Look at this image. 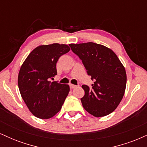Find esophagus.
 <instances>
[{"label": "esophagus", "mask_w": 147, "mask_h": 147, "mask_svg": "<svg viewBox=\"0 0 147 147\" xmlns=\"http://www.w3.org/2000/svg\"><path fill=\"white\" fill-rule=\"evenodd\" d=\"M77 86H76V85H73V84H70V88H77Z\"/></svg>", "instance_id": "34e87169"}]
</instances>
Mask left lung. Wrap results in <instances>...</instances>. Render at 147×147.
<instances>
[{
	"label": "left lung",
	"instance_id": "1",
	"mask_svg": "<svg viewBox=\"0 0 147 147\" xmlns=\"http://www.w3.org/2000/svg\"><path fill=\"white\" fill-rule=\"evenodd\" d=\"M82 60L87 74L94 81L92 87L83 85L84 109L95 117H102L115 110L124 95L126 74L124 67L111 49L88 42L69 44Z\"/></svg>",
	"mask_w": 147,
	"mask_h": 147
}]
</instances>
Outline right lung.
Masks as SVG:
<instances>
[{
  "instance_id": "obj_1",
  "label": "right lung",
  "mask_w": 147,
  "mask_h": 147,
  "mask_svg": "<svg viewBox=\"0 0 147 147\" xmlns=\"http://www.w3.org/2000/svg\"><path fill=\"white\" fill-rule=\"evenodd\" d=\"M68 45H40L31 52L21 65L18 85L22 98L30 112L40 119H49L61 109L68 95V85L50 82L57 75L56 64L70 51Z\"/></svg>"
}]
</instances>
